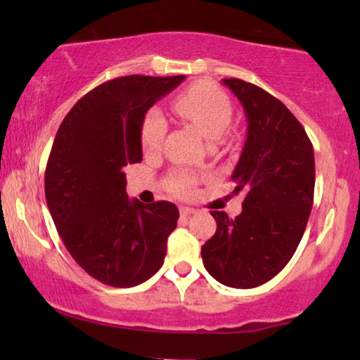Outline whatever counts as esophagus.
Here are the masks:
<instances>
[{
	"instance_id": "1",
	"label": "esophagus",
	"mask_w": 360,
	"mask_h": 360,
	"mask_svg": "<svg viewBox=\"0 0 360 360\" xmlns=\"http://www.w3.org/2000/svg\"><path fill=\"white\" fill-rule=\"evenodd\" d=\"M195 213H196L195 208H188V206H181V208H180V214L184 216V218H185V216H191Z\"/></svg>"
}]
</instances>
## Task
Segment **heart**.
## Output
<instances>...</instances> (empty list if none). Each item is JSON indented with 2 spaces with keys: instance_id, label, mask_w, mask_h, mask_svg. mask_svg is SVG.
Returning <instances> with one entry per match:
<instances>
[{
  "instance_id": "heart-1",
  "label": "heart",
  "mask_w": 360,
  "mask_h": 360,
  "mask_svg": "<svg viewBox=\"0 0 360 360\" xmlns=\"http://www.w3.org/2000/svg\"><path fill=\"white\" fill-rule=\"evenodd\" d=\"M175 111L190 121L208 141H216L228 129L233 117V105L229 96L211 83H196L174 101ZM167 132V121L159 110L147 112L141 127V144L147 152L157 150ZM172 188L179 193H188L193 179L186 174L174 175L170 179Z\"/></svg>"
}]
</instances>
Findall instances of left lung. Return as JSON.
Returning <instances> with one entry per match:
<instances>
[{"mask_svg": "<svg viewBox=\"0 0 360 360\" xmlns=\"http://www.w3.org/2000/svg\"><path fill=\"white\" fill-rule=\"evenodd\" d=\"M248 117V136L231 175L244 191L243 211L231 219L211 211L216 233L201 245L211 277L233 288H254L274 278L303 238L314 193V152L303 126L262 88L223 78Z\"/></svg>", "mask_w": 360, "mask_h": 360, "instance_id": "8db88e82", "label": "left lung"}]
</instances>
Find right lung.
Listing matches in <instances>:
<instances>
[{
  "label": "right lung",
  "instance_id": "right-lung-1",
  "mask_svg": "<svg viewBox=\"0 0 360 360\" xmlns=\"http://www.w3.org/2000/svg\"><path fill=\"white\" fill-rule=\"evenodd\" d=\"M185 80L129 75L101 83L68 111L46 167V200L75 262L111 287H134L164 264L179 208L126 193L124 167L142 160L146 112Z\"/></svg>",
  "mask_w": 360,
  "mask_h": 360
}]
</instances>
